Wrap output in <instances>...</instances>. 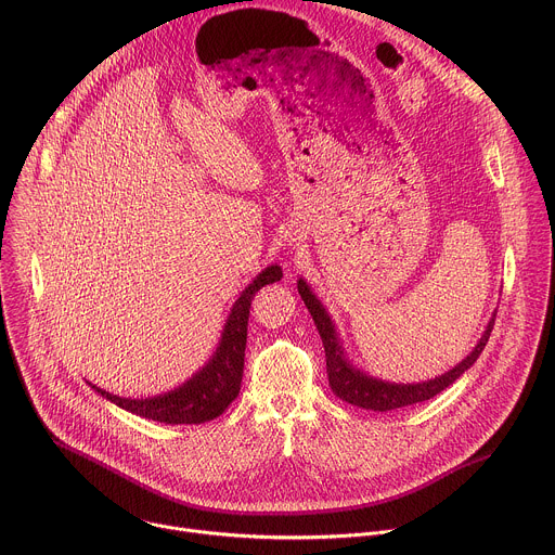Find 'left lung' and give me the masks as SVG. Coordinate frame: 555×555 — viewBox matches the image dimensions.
<instances>
[{
	"label": "left lung",
	"mask_w": 555,
	"mask_h": 555,
	"mask_svg": "<svg viewBox=\"0 0 555 555\" xmlns=\"http://www.w3.org/2000/svg\"><path fill=\"white\" fill-rule=\"evenodd\" d=\"M298 294L305 300V305L318 326V333L322 337L324 354H326V375H328V386H331L333 395L350 405H357L363 410H375V412H388V410L414 405L421 401H429L436 395H440L442 390H447L477 361L483 346L488 344V337L494 326V315H496L494 313L492 320L488 322V326H486L479 344L473 348V352L466 359H462V363H457L453 371H449L442 377H436L431 382H423V384H388V382L363 375L361 371H357V367H352L346 361L328 313L324 311V307L311 294L309 285L302 279L298 281Z\"/></svg>",
	"instance_id": "8db88e82"
}]
</instances>
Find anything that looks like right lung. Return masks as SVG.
<instances>
[{"label":"right lung","mask_w":555,"mask_h":555,"mask_svg":"<svg viewBox=\"0 0 555 555\" xmlns=\"http://www.w3.org/2000/svg\"><path fill=\"white\" fill-rule=\"evenodd\" d=\"M281 268L270 266L242 292V296L233 305L216 354L188 384L154 399H121L100 390L98 386L91 388L121 410L165 425H198L218 418L235 401L242 388L244 350L253 298L263 285L281 281Z\"/></svg>","instance_id":"1"}]
</instances>
